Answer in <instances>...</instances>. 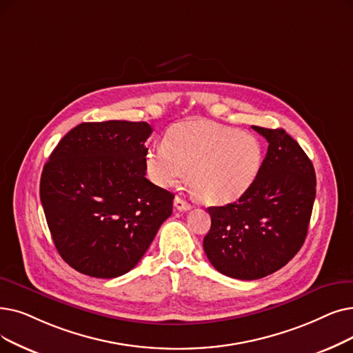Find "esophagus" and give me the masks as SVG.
<instances>
[{"label": "esophagus", "mask_w": 353, "mask_h": 353, "mask_svg": "<svg viewBox=\"0 0 353 353\" xmlns=\"http://www.w3.org/2000/svg\"><path fill=\"white\" fill-rule=\"evenodd\" d=\"M174 208H176V210H180V212H186V210H189L192 206H190V203H188L186 201H183L181 197H176L174 199Z\"/></svg>", "instance_id": "obj_1"}]
</instances>
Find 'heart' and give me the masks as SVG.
I'll use <instances>...</instances> for the list:
<instances>
[{
	"mask_svg": "<svg viewBox=\"0 0 353 353\" xmlns=\"http://www.w3.org/2000/svg\"><path fill=\"white\" fill-rule=\"evenodd\" d=\"M264 151L251 134L210 122H183L150 148L145 174L163 189L179 186L190 172L194 196L206 205H228L243 196L261 170Z\"/></svg>",
	"mask_w": 353,
	"mask_h": 353,
	"instance_id": "1",
	"label": "heart"
}]
</instances>
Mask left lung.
<instances>
[{"label": "left lung", "mask_w": 353, "mask_h": 353, "mask_svg": "<svg viewBox=\"0 0 353 353\" xmlns=\"http://www.w3.org/2000/svg\"><path fill=\"white\" fill-rule=\"evenodd\" d=\"M252 128L268 141L261 170L236 202L208 208L212 225L203 239L210 264L238 280L267 277L300 251L316 197L314 167L293 137Z\"/></svg>", "instance_id": "obj_1"}]
</instances>
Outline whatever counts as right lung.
<instances>
[{
  "instance_id": "right-lung-1",
  "label": "right lung",
  "mask_w": 353,
  "mask_h": 353,
  "mask_svg": "<svg viewBox=\"0 0 353 353\" xmlns=\"http://www.w3.org/2000/svg\"><path fill=\"white\" fill-rule=\"evenodd\" d=\"M147 122H83L44 164L40 201L54 247L82 274L115 279L139 264L174 194L145 179Z\"/></svg>"
}]
</instances>
